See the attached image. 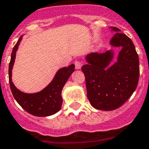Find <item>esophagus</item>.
<instances>
[{"label":"esophagus","instance_id":"34e87169","mask_svg":"<svg viewBox=\"0 0 149 149\" xmlns=\"http://www.w3.org/2000/svg\"><path fill=\"white\" fill-rule=\"evenodd\" d=\"M74 65H75L76 69H77V70H78V69H81V67H82V65H83V64H82V63H81V62L76 61L75 63H74Z\"/></svg>","mask_w":149,"mask_h":149}]
</instances>
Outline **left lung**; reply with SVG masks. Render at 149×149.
<instances>
[{
	"label": "left lung",
	"instance_id": "1",
	"mask_svg": "<svg viewBox=\"0 0 149 149\" xmlns=\"http://www.w3.org/2000/svg\"><path fill=\"white\" fill-rule=\"evenodd\" d=\"M113 36L110 45L121 48L117 60L113 50L86 56L81 68L86 78L87 98L97 110L110 111L119 108L136 89L139 76V62L131 39L116 27H110Z\"/></svg>",
	"mask_w": 149,
	"mask_h": 149
}]
</instances>
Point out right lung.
I'll list each match as a JSON object with an SVG mask.
<instances>
[{
  "instance_id": "add662e5",
  "label": "right lung",
  "mask_w": 149,
  "mask_h": 149,
  "mask_svg": "<svg viewBox=\"0 0 149 149\" xmlns=\"http://www.w3.org/2000/svg\"><path fill=\"white\" fill-rule=\"evenodd\" d=\"M23 36H22L16 45L14 46L9 65V81L13 97L18 104L30 114L36 116L43 117L54 115L61 109L63 98L62 90L67 80L74 71V65L60 68L53 80L48 86L40 92L35 93H25L15 87L12 81V70L15 63L16 51Z\"/></svg>"
}]
</instances>
